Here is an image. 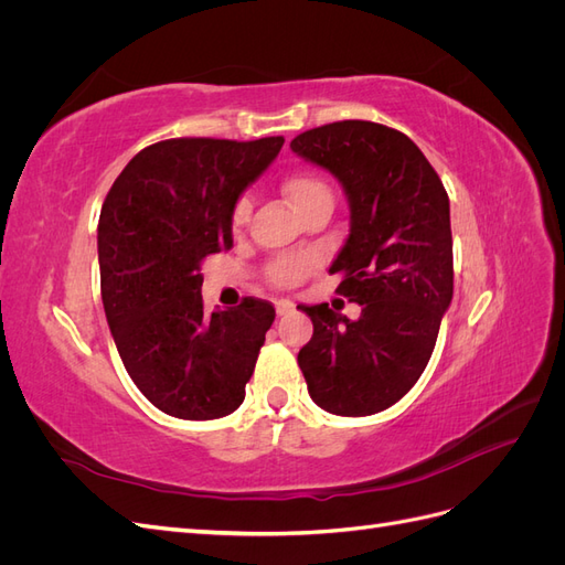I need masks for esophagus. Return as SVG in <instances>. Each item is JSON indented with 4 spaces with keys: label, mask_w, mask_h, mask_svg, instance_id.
Returning a JSON list of instances; mask_svg holds the SVG:
<instances>
[{
    "label": "esophagus",
    "mask_w": 565,
    "mask_h": 565,
    "mask_svg": "<svg viewBox=\"0 0 565 565\" xmlns=\"http://www.w3.org/2000/svg\"><path fill=\"white\" fill-rule=\"evenodd\" d=\"M276 311H278V316H289V313L295 311V301L278 299V301H276Z\"/></svg>",
    "instance_id": "34e87169"
}]
</instances>
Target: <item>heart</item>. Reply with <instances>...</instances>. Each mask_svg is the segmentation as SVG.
Instances as JSON below:
<instances>
[{
    "label": "heart",
    "instance_id": "b5f03b06",
    "mask_svg": "<svg viewBox=\"0 0 565 565\" xmlns=\"http://www.w3.org/2000/svg\"><path fill=\"white\" fill-rule=\"evenodd\" d=\"M282 191L297 210H301L303 204H309L311 200H316L320 195H330V188L313 174L287 177L282 183ZM249 212H252V198L245 193L233 204V214H231L233 226L235 228L245 226L249 218ZM306 270H309V262L306 259H278L268 266V278L276 285H295L306 276Z\"/></svg>",
    "mask_w": 565,
    "mask_h": 565
}]
</instances>
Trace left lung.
Returning <instances> with one entry per match:
<instances>
[{
	"mask_svg": "<svg viewBox=\"0 0 565 565\" xmlns=\"http://www.w3.org/2000/svg\"><path fill=\"white\" fill-rule=\"evenodd\" d=\"M289 148L344 188L351 231L330 273L344 276L337 292L363 309L349 320L328 303L301 306L313 337L299 367L328 413H382L422 377L452 301L448 193L424 152L377 122L322 125Z\"/></svg>",
	"mask_w": 565,
	"mask_h": 565,
	"instance_id": "left-lung-1",
	"label": "left lung"
}]
</instances>
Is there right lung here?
<instances>
[{"instance_id":"right-lung-1","label":"right lung","mask_w":565,"mask_h":565,"mask_svg":"<svg viewBox=\"0 0 565 565\" xmlns=\"http://www.w3.org/2000/svg\"><path fill=\"white\" fill-rule=\"evenodd\" d=\"M285 139H169L143 148L98 218L100 297L131 382L162 413L218 419L245 401L276 309L245 297L207 313L204 256L233 247L231 214Z\"/></svg>"}]
</instances>
